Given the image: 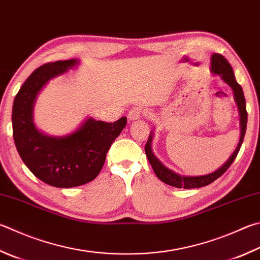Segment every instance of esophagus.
Here are the masks:
<instances>
[{
	"label": "esophagus",
	"instance_id": "esophagus-1",
	"mask_svg": "<svg viewBox=\"0 0 260 260\" xmlns=\"http://www.w3.org/2000/svg\"><path fill=\"white\" fill-rule=\"evenodd\" d=\"M143 114H145V112L142 109H140V108H134V109H132L128 112V119L131 121L138 120V119H140L141 116H142Z\"/></svg>",
	"mask_w": 260,
	"mask_h": 260
}]
</instances>
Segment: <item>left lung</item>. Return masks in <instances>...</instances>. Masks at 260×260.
Segmentation results:
<instances>
[{
	"label": "left lung",
	"mask_w": 260,
	"mask_h": 260,
	"mask_svg": "<svg viewBox=\"0 0 260 260\" xmlns=\"http://www.w3.org/2000/svg\"><path fill=\"white\" fill-rule=\"evenodd\" d=\"M211 73L215 75V76H219L225 84H228L229 86L232 88L233 95L235 103L238 106L239 115H240V140L238 146L233 151V153L230 155V158L226 160V161L221 165V166L216 169L215 172L210 174H206V175H200V176H185L181 175V174H177L173 172L172 169L167 168L165 165L160 161V160L155 157L153 151H152V140L154 132H150L149 140L145 144V154L149 159V162L152 167L153 172L160 181L168 184V185L178 187V188H194V187H202L208 185V184L216 181L217 178L220 177L223 174L228 171V168L232 165L234 159L237 158V155L241 148L245 129H247V120H248V115H247V109H245V99L243 95L242 87L240 86L238 82L235 81V76L233 73V69L231 67V64L228 62L223 55L220 54H212L211 55Z\"/></svg>",
	"instance_id": "left-lung-1"
}]
</instances>
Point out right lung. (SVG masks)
Masks as SVG:
<instances>
[{"label":"right lung","instance_id":"obj_1","mask_svg":"<svg viewBox=\"0 0 260 260\" xmlns=\"http://www.w3.org/2000/svg\"><path fill=\"white\" fill-rule=\"evenodd\" d=\"M78 64V59H70L37 68L19 89L12 108L13 140L22 161L42 182L61 188L93 181L101 172L108 150L127 124L126 117L111 124L87 117L78 128L62 136L48 135L37 128L34 106L39 93L51 79Z\"/></svg>","mask_w":260,"mask_h":260}]
</instances>
